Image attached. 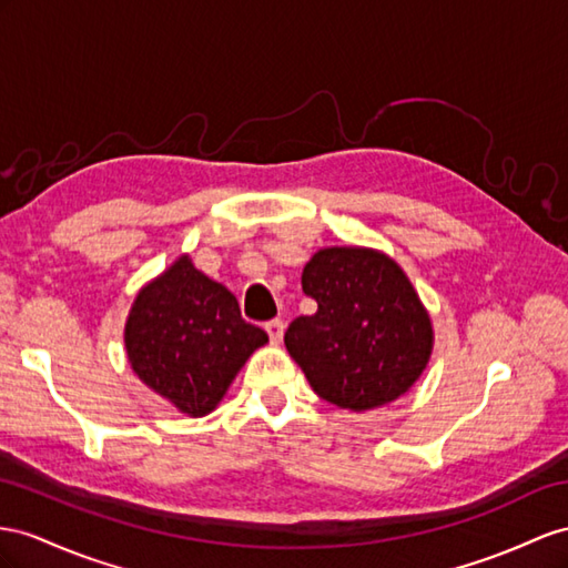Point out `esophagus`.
I'll use <instances>...</instances> for the list:
<instances>
[{
  "label": "esophagus",
  "mask_w": 568,
  "mask_h": 568,
  "mask_svg": "<svg viewBox=\"0 0 568 568\" xmlns=\"http://www.w3.org/2000/svg\"><path fill=\"white\" fill-rule=\"evenodd\" d=\"M266 331H268V338L273 345H278L283 341V333H285V322L283 318H271V322L266 324Z\"/></svg>",
  "instance_id": "1"
}]
</instances>
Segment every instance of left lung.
Returning <instances> with one entry per match:
<instances>
[{"label":"left lung","instance_id":"left-lung-1","mask_svg":"<svg viewBox=\"0 0 568 568\" xmlns=\"http://www.w3.org/2000/svg\"><path fill=\"white\" fill-rule=\"evenodd\" d=\"M312 316H297L285 347L316 396L355 413L403 396L425 372L434 331L394 258L365 246L318 250L302 271Z\"/></svg>","mask_w":568,"mask_h":568}]
</instances>
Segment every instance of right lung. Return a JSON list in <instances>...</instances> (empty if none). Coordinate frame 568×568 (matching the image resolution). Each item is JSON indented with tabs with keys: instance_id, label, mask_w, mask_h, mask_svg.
Wrapping results in <instances>:
<instances>
[{
	"instance_id": "right-lung-1",
	"label": "right lung",
	"mask_w": 568,
	"mask_h": 568,
	"mask_svg": "<svg viewBox=\"0 0 568 568\" xmlns=\"http://www.w3.org/2000/svg\"><path fill=\"white\" fill-rule=\"evenodd\" d=\"M268 336L240 314L237 297L186 254L136 295L124 326L139 379L192 417L209 415Z\"/></svg>"
}]
</instances>
